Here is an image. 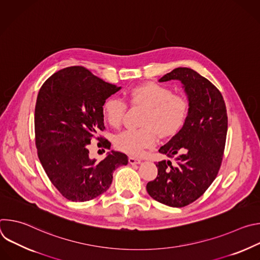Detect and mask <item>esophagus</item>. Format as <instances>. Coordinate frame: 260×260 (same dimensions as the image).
Listing matches in <instances>:
<instances>
[{
	"label": "esophagus",
	"instance_id": "obj_1",
	"mask_svg": "<svg viewBox=\"0 0 260 260\" xmlns=\"http://www.w3.org/2000/svg\"><path fill=\"white\" fill-rule=\"evenodd\" d=\"M128 162H129L131 165H138V164L141 162V159L136 158V157H133V156H129V157H128Z\"/></svg>",
	"mask_w": 260,
	"mask_h": 260
}]
</instances>
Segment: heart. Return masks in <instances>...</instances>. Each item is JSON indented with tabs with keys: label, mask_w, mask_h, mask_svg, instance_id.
<instances>
[{
	"label": "heart",
	"mask_w": 260,
	"mask_h": 260,
	"mask_svg": "<svg viewBox=\"0 0 260 260\" xmlns=\"http://www.w3.org/2000/svg\"><path fill=\"white\" fill-rule=\"evenodd\" d=\"M127 98L132 106L147 108L141 121L144 127L125 129L114 140L117 149L132 155H140L153 148L158 135L166 139L178 134L189 114V99L160 83L147 82L135 86L128 91ZM127 108L123 100L111 96L103 104L102 113L111 126L117 128L124 121Z\"/></svg>",
	"instance_id": "b5f03b06"
}]
</instances>
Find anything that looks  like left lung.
Returning a JSON list of instances; mask_svg holds the SVG:
<instances>
[{
  "mask_svg": "<svg viewBox=\"0 0 260 260\" xmlns=\"http://www.w3.org/2000/svg\"><path fill=\"white\" fill-rule=\"evenodd\" d=\"M173 79L184 84L189 114L181 131L159 149L175 164L157 162V177L146 189L153 200L182 208L201 198L217 177L224 154L228 113L219 89L194 70L177 68L159 81Z\"/></svg>",
  "mask_w": 260,
  "mask_h": 260,
  "instance_id": "8db88e82",
  "label": "left lung"
}]
</instances>
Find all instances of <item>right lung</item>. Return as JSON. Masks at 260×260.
<instances>
[{"label": "right lung", "instance_id": "add662e5", "mask_svg": "<svg viewBox=\"0 0 260 260\" xmlns=\"http://www.w3.org/2000/svg\"><path fill=\"white\" fill-rule=\"evenodd\" d=\"M81 66L54 73L41 86L35 107L37 154L53 186L72 202H87L106 192L113 171L127 165L126 154L112 151L96 161L89 158L88 145L110 149L104 138L105 101L118 91Z\"/></svg>", "mask_w": 260, "mask_h": 260}]
</instances>
